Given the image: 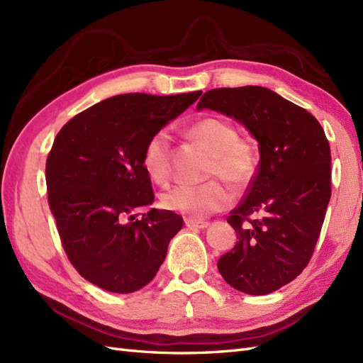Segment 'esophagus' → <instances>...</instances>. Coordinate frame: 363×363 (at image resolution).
<instances>
[{
    "mask_svg": "<svg viewBox=\"0 0 363 363\" xmlns=\"http://www.w3.org/2000/svg\"><path fill=\"white\" fill-rule=\"evenodd\" d=\"M184 224H186V227L191 228V230L206 228L208 225V223L204 221V219H192V218H186L184 219Z\"/></svg>",
    "mask_w": 363,
    "mask_h": 363,
    "instance_id": "obj_1",
    "label": "esophagus"
}]
</instances>
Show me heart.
Instances as JSON below:
<instances>
[{"label":"heart","mask_w":363,"mask_h":363,"mask_svg":"<svg viewBox=\"0 0 363 363\" xmlns=\"http://www.w3.org/2000/svg\"><path fill=\"white\" fill-rule=\"evenodd\" d=\"M189 135L211 151L207 164L208 179H223L236 189H245L255 180L259 167V152L255 142L240 138L238 128L223 118L207 116L194 123ZM142 167L148 177L164 184L172 174V148L168 131L159 130L145 142ZM232 192L221 180L203 184H177L160 195V204L171 212L191 218H201L225 208Z\"/></svg>","instance_id":"1"}]
</instances>
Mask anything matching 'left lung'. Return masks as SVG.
<instances>
[{
  "label": "left lung",
  "instance_id": "left-lung-1",
  "mask_svg": "<svg viewBox=\"0 0 363 363\" xmlns=\"http://www.w3.org/2000/svg\"><path fill=\"white\" fill-rule=\"evenodd\" d=\"M196 108L233 116L259 140L256 177L227 218L236 245L218 269L240 292L271 294L312 259L332 195L330 145L312 113L262 86L211 89Z\"/></svg>",
  "mask_w": 363,
  "mask_h": 363
}]
</instances>
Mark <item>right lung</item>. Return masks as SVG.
Instances as JSON below:
<instances>
[{"mask_svg":"<svg viewBox=\"0 0 363 363\" xmlns=\"http://www.w3.org/2000/svg\"><path fill=\"white\" fill-rule=\"evenodd\" d=\"M200 95H116L75 115L54 139L48 203L63 250L87 281L130 294L155 279L183 218L157 208L138 218L155 201L142 151Z\"/></svg>","mask_w":363,"mask_h":363,"instance_id":"right-lung-1","label":"right lung"}]
</instances>
